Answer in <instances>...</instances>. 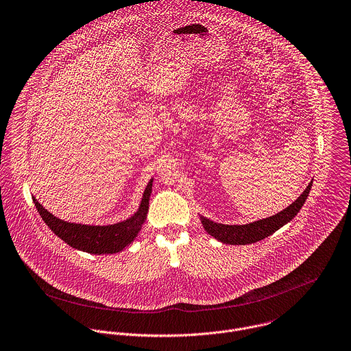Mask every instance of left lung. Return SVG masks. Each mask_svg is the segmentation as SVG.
Wrapping results in <instances>:
<instances>
[{
    "instance_id": "left-lung-1",
    "label": "left lung",
    "mask_w": 351,
    "mask_h": 351,
    "mask_svg": "<svg viewBox=\"0 0 351 351\" xmlns=\"http://www.w3.org/2000/svg\"><path fill=\"white\" fill-rule=\"evenodd\" d=\"M312 184H313V182H311L308 184L305 191L289 208L283 209L282 212L276 213L275 216H271V217H267V219L250 223V224H243V226L219 224V223H215V221L201 216V223L209 235H212L213 238H216L217 241H220L223 243H228V245L256 243L261 239L268 238L269 235H272L275 231L282 228L285 224H287L297 216V213L301 210V208L304 206V204L311 193Z\"/></svg>"
}]
</instances>
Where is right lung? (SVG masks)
Returning a JSON list of instances; mask_svg holds the SVG:
<instances>
[{"mask_svg": "<svg viewBox=\"0 0 351 351\" xmlns=\"http://www.w3.org/2000/svg\"><path fill=\"white\" fill-rule=\"evenodd\" d=\"M152 186L153 179L147 183L139 209L134 216L110 226H87L68 223L57 219L50 212H47L35 199V197H32V201L46 226L71 247L90 254H113L127 247L141 231L149 210Z\"/></svg>", "mask_w": 351, "mask_h": 351, "instance_id": "add662e5", "label": "right lung"}]
</instances>
